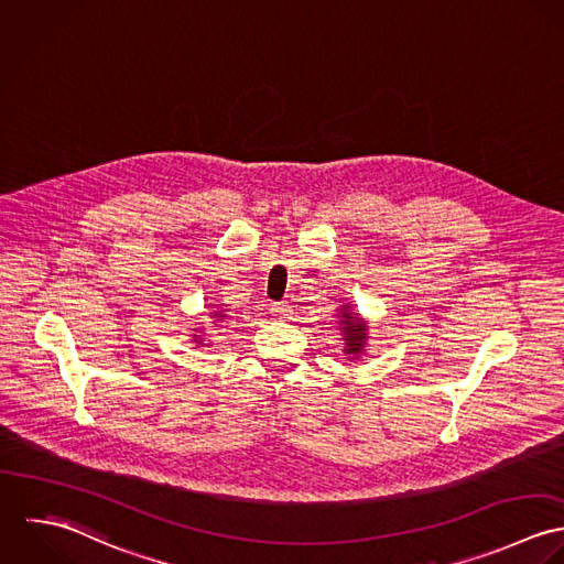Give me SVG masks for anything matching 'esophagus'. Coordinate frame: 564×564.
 <instances>
[{
	"label": "esophagus",
	"mask_w": 564,
	"mask_h": 564,
	"mask_svg": "<svg viewBox=\"0 0 564 564\" xmlns=\"http://www.w3.org/2000/svg\"><path fill=\"white\" fill-rule=\"evenodd\" d=\"M290 305H285V303H274L272 307H270V314L274 316V318H279V321H288L290 318Z\"/></svg>",
	"instance_id": "34e87169"
}]
</instances>
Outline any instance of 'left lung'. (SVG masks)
Masks as SVG:
<instances>
[{"instance_id": "left-lung-1", "label": "left lung", "mask_w": 564, "mask_h": 564, "mask_svg": "<svg viewBox=\"0 0 564 564\" xmlns=\"http://www.w3.org/2000/svg\"><path fill=\"white\" fill-rule=\"evenodd\" d=\"M338 329L339 339L344 341V355L348 359H359L366 355V344H368V323L364 316L352 312L350 303H341L338 307Z\"/></svg>"}]
</instances>
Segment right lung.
Returning <instances> with one entry per match:
<instances>
[{
	"label": "right lung",
	"instance_id": "1",
	"mask_svg": "<svg viewBox=\"0 0 564 564\" xmlns=\"http://www.w3.org/2000/svg\"><path fill=\"white\" fill-rule=\"evenodd\" d=\"M212 318H214V323H225L228 316H226V312H223V310H216V312H212ZM198 334H203V329H194V336H192V338H194L196 344H200V346H203L205 338H203V336H198ZM209 344H212V341H209ZM209 344H207V346H209Z\"/></svg>",
	"mask_w": 564,
	"mask_h": 564
}]
</instances>
